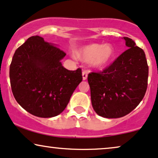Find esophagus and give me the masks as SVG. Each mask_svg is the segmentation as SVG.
Returning <instances> with one entry per match:
<instances>
[{"label":"esophagus","mask_w":158,"mask_h":158,"mask_svg":"<svg viewBox=\"0 0 158 158\" xmlns=\"http://www.w3.org/2000/svg\"><path fill=\"white\" fill-rule=\"evenodd\" d=\"M88 71L87 70H84V71H83L82 73V75H83V81H85V80L87 79V77H88Z\"/></svg>","instance_id":"1"}]
</instances>
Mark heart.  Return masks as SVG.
Returning <instances> with one entry per match:
<instances>
[{"instance_id": "obj_1", "label": "heart", "mask_w": 158, "mask_h": 158, "mask_svg": "<svg viewBox=\"0 0 158 158\" xmlns=\"http://www.w3.org/2000/svg\"><path fill=\"white\" fill-rule=\"evenodd\" d=\"M75 56L82 61L91 62L93 67H102L113 59L114 49L109 44H90L77 50Z\"/></svg>"}]
</instances>
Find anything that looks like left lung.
Listing matches in <instances>:
<instances>
[{
    "instance_id": "left-lung-1",
    "label": "left lung",
    "mask_w": 158,
    "mask_h": 158,
    "mask_svg": "<svg viewBox=\"0 0 158 158\" xmlns=\"http://www.w3.org/2000/svg\"><path fill=\"white\" fill-rule=\"evenodd\" d=\"M124 40L128 49L102 71L88 75L93 108L105 118L130 114L147 91L149 67L144 51L131 39Z\"/></svg>"
}]
</instances>
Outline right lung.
Listing matches in <instances>:
<instances>
[{"mask_svg": "<svg viewBox=\"0 0 158 158\" xmlns=\"http://www.w3.org/2000/svg\"><path fill=\"white\" fill-rule=\"evenodd\" d=\"M63 50L39 36L28 38L16 50L9 68L13 95L19 106L34 116L50 118L66 108L82 81V71L65 69Z\"/></svg>", "mask_w": 158, "mask_h": 158, "instance_id": "add662e5", "label": "right lung"}]
</instances>
